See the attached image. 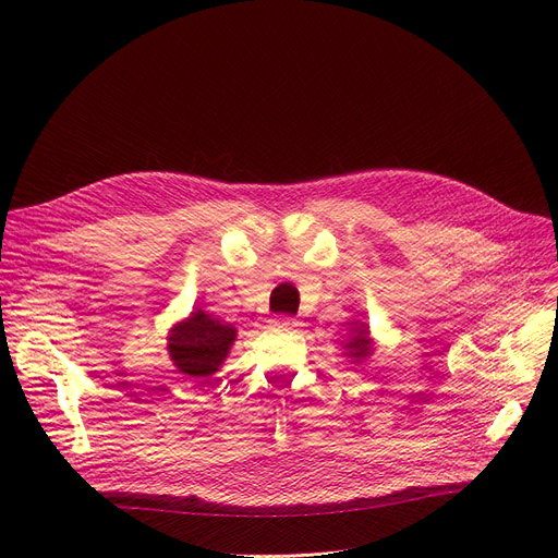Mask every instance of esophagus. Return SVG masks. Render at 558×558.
I'll use <instances>...</instances> for the list:
<instances>
[{
    "label": "esophagus",
    "mask_w": 558,
    "mask_h": 558,
    "mask_svg": "<svg viewBox=\"0 0 558 558\" xmlns=\"http://www.w3.org/2000/svg\"><path fill=\"white\" fill-rule=\"evenodd\" d=\"M274 326L287 328V330H296L301 324H299V318H294V316H276L274 318Z\"/></svg>",
    "instance_id": "esophagus-1"
}]
</instances>
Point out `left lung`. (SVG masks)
<instances>
[{
  "instance_id": "left-lung-1",
  "label": "left lung",
  "mask_w": 558,
  "mask_h": 558,
  "mask_svg": "<svg viewBox=\"0 0 558 558\" xmlns=\"http://www.w3.org/2000/svg\"><path fill=\"white\" fill-rule=\"evenodd\" d=\"M348 326H350V335L343 345V350H345L343 355L353 360V364H362L373 355L375 341H373L371 330L364 320H348Z\"/></svg>"
}]
</instances>
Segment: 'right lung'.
<instances>
[{
    "label": "right lung",
    "instance_id": "1",
    "mask_svg": "<svg viewBox=\"0 0 558 558\" xmlns=\"http://www.w3.org/2000/svg\"><path fill=\"white\" fill-rule=\"evenodd\" d=\"M234 339H238V330L230 324H223L203 310H194L187 318L171 326L167 350L173 366L183 375L208 379L226 362Z\"/></svg>",
    "mask_w": 558,
    "mask_h": 558
}]
</instances>
